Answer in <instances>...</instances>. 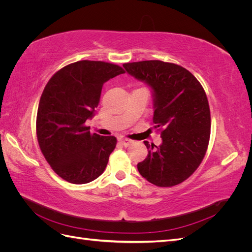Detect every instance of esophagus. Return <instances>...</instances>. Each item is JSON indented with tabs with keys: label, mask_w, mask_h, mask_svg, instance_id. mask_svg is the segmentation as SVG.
Wrapping results in <instances>:
<instances>
[{
	"label": "esophagus",
	"mask_w": 252,
	"mask_h": 252,
	"mask_svg": "<svg viewBox=\"0 0 252 252\" xmlns=\"http://www.w3.org/2000/svg\"><path fill=\"white\" fill-rule=\"evenodd\" d=\"M119 142L122 144V145H124V146H129V145H130L131 143H132V141L131 140H129V139H126V138H120L119 139Z\"/></svg>",
	"instance_id": "obj_1"
}]
</instances>
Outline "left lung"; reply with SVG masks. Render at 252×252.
<instances>
[{"label": "left lung", "mask_w": 252, "mask_h": 252, "mask_svg": "<svg viewBox=\"0 0 252 252\" xmlns=\"http://www.w3.org/2000/svg\"><path fill=\"white\" fill-rule=\"evenodd\" d=\"M132 77L154 91V123L159 146L145 141L147 158L138 164L143 178L158 187L187 180L200 166L210 138V109L205 90L184 67L158 60L125 63Z\"/></svg>", "instance_id": "obj_1"}]
</instances>
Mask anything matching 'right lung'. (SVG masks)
Segmentation results:
<instances>
[{"label":"right lung","mask_w":252,"mask_h":252,"mask_svg":"<svg viewBox=\"0 0 252 252\" xmlns=\"http://www.w3.org/2000/svg\"><path fill=\"white\" fill-rule=\"evenodd\" d=\"M125 70L102 61H78L52 75L36 114V138L44 158L59 177L86 184L104 172L117 146L112 135L91 134L86 121L100 103L105 82Z\"/></svg>","instance_id":"obj_1"}]
</instances>
